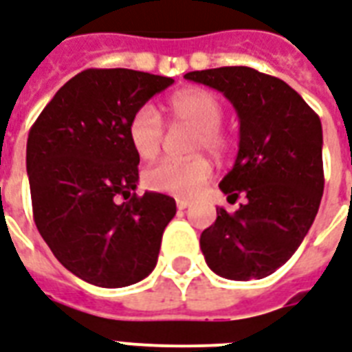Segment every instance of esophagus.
Returning a JSON list of instances; mask_svg holds the SVG:
<instances>
[{
    "instance_id": "1",
    "label": "esophagus",
    "mask_w": 352,
    "mask_h": 352,
    "mask_svg": "<svg viewBox=\"0 0 352 352\" xmlns=\"http://www.w3.org/2000/svg\"><path fill=\"white\" fill-rule=\"evenodd\" d=\"M190 205H192V203L188 199H177V208H179V210H186Z\"/></svg>"
}]
</instances>
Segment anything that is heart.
<instances>
[{
	"instance_id": "b5f03b06",
	"label": "heart",
	"mask_w": 352,
	"mask_h": 352,
	"mask_svg": "<svg viewBox=\"0 0 352 352\" xmlns=\"http://www.w3.org/2000/svg\"><path fill=\"white\" fill-rule=\"evenodd\" d=\"M166 111L171 125H186L195 129L192 151H208L214 157H221L230 146L229 136L221 125L223 104L208 90L203 88H184L170 96ZM127 136L136 155L151 160L160 153L166 138L164 123L151 104H144L133 112L127 123ZM212 175V166L205 157H194L188 160L166 158L151 166L144 173V184L149 190L171 195H194L201 190Z\"/></svg>"
}]
</instances>
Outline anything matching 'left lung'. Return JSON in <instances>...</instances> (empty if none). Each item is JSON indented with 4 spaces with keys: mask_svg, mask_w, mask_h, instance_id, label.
Masks as SVG:
<instances>
[{
    "mask_svg": "<svg viewBox=\"0 0 352 352\" xmlns=\"http://www.w3.org/2000/svg\"><path fill=\"white\" fill-rule=\"evenodd\" d=\"M184 79L216 88L240 118L238 155L219 188L229 201H248L232 214L218 208L201 251L219 277H267L297 251L318 214L325 186L319 116L284 80L248 66L190 72Z\"/></svg>",
    "mask_w": 352,
    "mask_h": 352,
    "instance_id": "8db88e82",
    "label": "left lung"
}]
</instances>
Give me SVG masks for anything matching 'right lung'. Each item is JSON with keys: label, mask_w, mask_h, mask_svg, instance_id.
Returning <instances> with one entry per match:
<instances>
[{"label": "right lung", "mask_w": 352, "mask_h": 352, "mask_svg": "<svg viewBox=\"0 0 352 352\" xmlns=\"http://www.w3.org/2000/svg\"><path fill=\"white\" fill-rule=\"evenodd\" d=\"M171 85V77L136 69H85L53 96L29 131L36 229L55 258L94 286H131L157 265L175 199L134 194L140 157L127 123Z\"/></svg>", "instance_id": "1"}]
</instances>
